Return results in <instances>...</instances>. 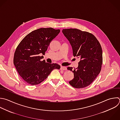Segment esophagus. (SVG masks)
I'll list each match as a JSON object with an SVG mask.
<instances>
[{"label": "esophagus", "instance_id": "esophagus-1", "mask_svg": "<svg viewBox=\"0 0 120 120\" xmlns=\"http://www.w3.org/2000/svg\"><path fill=\"white\" fill-rule=\"evenodd\" d=\"M60 70H67V68L65 67H63V66H61L60 68Z\"/></svg>", "mask_w": 120, "mask_h": 120}]
</instances>
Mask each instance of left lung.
<instances>
[{"label": "left lung", "mask_w": 120, "mask_h": 120, "mask_svg": "<svg viewBox=\"0 0 120 120\" xmlns=\"http://www.w3.org/2000/svg\"><path fill=\"white\" fill-rule=\"evenodd\" d=\"M62 32L69 41L73 56L80 58L78 66L67 69L74 73V78L69 81L74 88L81 89L90 85L99 74L103 63L102 50L96 38L91 33L76 29H63Z\"/></svg>", "instance_id": "left-lung-1"}]
</instances>
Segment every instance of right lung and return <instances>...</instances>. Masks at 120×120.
Masks as SVG:
<instances>
[{"label":"right lung","instance_id":"obj_1","mask_svg":"<svg viewBox=\"0 0 120 120\" xmlns=\"http://www.w3.org/2000/svg\"><path fill=\"white\" fill-rule=\"evenodd\" d=\"M60 30L52 28L34 30L21 41L14 54V64L23 80L31 85L38 84L46 79L54 69L60 66L56 63L41 60L52 40L60 33Z\"/></svg>","mask_w":120,"mask_h":120}]
</instances>
